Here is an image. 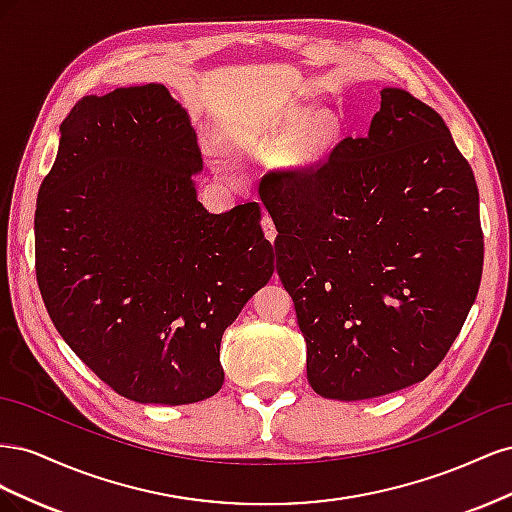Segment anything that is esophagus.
Listing matches in <instances>:
<instances>
[{
    "mask_svg": "<svg viewBox=\"0 0 512 512\" xmlns=\"http://www.w3.org/2000/svg\"><path fill=\"white\" fill-rule=\"evenodd\" d=\"M260 224H262V230H265V237L273 243L275 237H277V230H275V224H273V220H271V215H267V213L262 215Z\"/></svg>",
    "mask_w": 512,
    "mask_h": 512,
    "instance_id": "1",
    "label": "esophagus"
}]
</instances>
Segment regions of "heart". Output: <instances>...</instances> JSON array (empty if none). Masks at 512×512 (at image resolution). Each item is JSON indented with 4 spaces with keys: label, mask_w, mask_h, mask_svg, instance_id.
<instances>
[{
    "label": "heart",
    "mask_w": 512,
    "mask_h": 512,
    "mask_svg": "<svg viewBox=\"0 0 512 512\" xmlns=\"http://www.w3.org/2000/svg\"><path fill=\"white\" fill-rule=\"evenodd\" d=\"M333 132H335V121L331 117H320L299 141L297 149H294V158L301 162L318 158L324 151V147L329 145Z\"/></svg>",
    "instance_id": "1"
}]
</instances>
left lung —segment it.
Listing matches in <instances>:
<instances>
[{
	"label": "left lung",
	"mask_w": 512,
	"mask_h": 512,
	"mask_svg": "<svg viewBox=\"0 0 512 512\" xmlns=\"http://www.w3.org/2000/svg\"><path fill=\"white\" fill-rule=\"evenodd\" d=\"M365 138L269 170L277 275L297 309L307 380L371 399L425 380L451 350L483 273L478 188L444 119L380 91Z\"/></svg>",
	"instance_id": "left-lung-1"
}]
</instances>
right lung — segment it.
I'll return each instance as SVG.
<instances>
[{
	"instance_id": "right-lung-1",
	"label": "right lung",
	"mask_w": 512,
	"mask_h": 512,
	"mask_svg": "<svg viewBox=\"0 0 512 512\" xmlns=\"http://www.w3.org/2000/svg\"><path fill=\"white\" fill-rule=\"evenodd\" d=\"M36 205V280L55 329L121 397L183 406L222 389L220 344L273 275L258 203L209 213L203 158L158 83L85 96Z\"/></svg>"
}]
</instances>
